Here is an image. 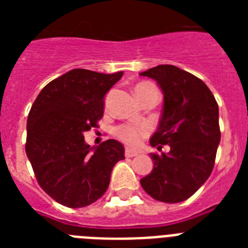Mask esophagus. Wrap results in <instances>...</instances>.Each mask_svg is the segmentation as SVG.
Segmentation results:
<instances>
[{
	"label": "esophagus",
	"instance_id": "esophagus-1",
	"mask_svg": "<svg viewBox=\"0 0 248 248\" xmlns=\"http://www.w3.org/2000/svg\"><path fill=\"white\" fill-rule=\"evenodd\" d=\"M139 153L136 151H132V149H130V148H126V151H124V155L126 157H135V155H138Z\"/></svg>",
	"mask_w": 248,
	"mask_h": 248
}]
</instances>
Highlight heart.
I'll return each instance as SVG.
<instances>
[{
  "mask_svg": "<svg viewBox=\"0 0 248 248\" xmlns=\"http://www.w3.org/2000/svg\"><path fill=\"white\" fill-rule=\"evenodd\" d=\"M152 85L149 83H140L136 86V89H145V87H151ZM117 136L122 139L124 143H127L128 145L136 147L141 143L143 138L149 134V127L147 124H139V126H130V124H124L120 127L116 128Z\"/></svg>",
  "mask_w": 248,
  "mask_h": 248,
  "instance_id": "heart-1",
  "label": "heart"
}]
</instances>
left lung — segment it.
Masks as SVG:
<instances>
[{"label": "left lung", "mask_w": 248, "mask_h": 248, "mask_svg": "<svg viewBox=\"0 0 248 248\" xmlns=\"http://www.w3.org/2000/svg\"><path fill=\"white\" fill-rule=\"evenodd\" d=\"M163 93L162 114L151 145L153 170L140 180L155 200L177 203L188 200L211 175L220 143L219 107L206 83L175 65L162 64L141 72Z\"/></svg>", "instance_id": "8db88e82"}]
</instances>
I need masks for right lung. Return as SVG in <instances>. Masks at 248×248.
<instances>
[{"instance_id": "1", "label": "right lung", "mask_w": 248, "mask_h": 248, "mask_svg": "<svg viewBox=\"0 0 248 248\" xmlns=\"http://www.w3.org/2000/svg\"><path fill=\"white\" fill-rule=\"evenodd\" d=\"M122 75L72 69L45 86L33 103L25 152L40 186L58 203L71 208L93 203L107 192L114 165L124 158L120 141L90 147L83 136L97 126L105 93Z\"/></svg>"}]
</instances>
